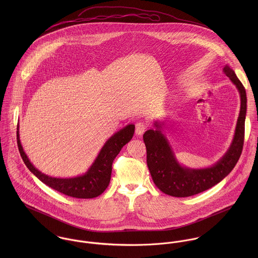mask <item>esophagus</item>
Wrapping results in <instances>:
<instances>
[{
  "label": "esophagus",
  "mask_w": 258,
  "mask_h": 258,
  "mask_svg": "<svg viewBox=\"0 0 258 258\" xmlns=\"http://www.w3.org/2000/svg\"><path fill=\"white\" fill-rule=\"evenodd\" d=\"M146 129H147V124L145 122H143V121H139L135 125V133L138 136L142 135L146 131Z\"/></svg>",
  "instance_id": "esophagus-1"
}]
</instances>
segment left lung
<instances>
[{
    "mask_svg": "<svg viewBox=\"0 0 258 258\" xmlns=\"http://www.w3.org/2000/svg\"><path fill=\"white\" fill-rule=\"evenodd\" d=\"M223 73L236 86L240 95V111L232 142L226 153L214 166L205 169H189L177 161L171 145L162 132V126L155 122L156 129L143 135L147 150V165L155 184L163 192L178 198L190 197L211 188L224 179L236 165L243 148L244 123L246 115V92L234 72L228 67Z\"/></svg>",
    "mask_w": 258,
    "mask_h": 258,
    "instance_id": "8db88e82",
    "label": "left lung"
}]
</instances>
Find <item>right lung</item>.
Here are the masks:
<instances>
[{
	"label": "right lung",
	"instance_id": "obj_1",
	"mask_svg": "<svg viewBox=\"0 0 258 258\" xmlns=\"http://www.w3.org/2000/svg\"><path fill=\"white\" fill-rule=\"evenodd\" d=\"M17 130V142L21 157L28 169L39 181L67 196L76 199H92L100 196L108 186L110 183L112 163L123 146L132 139L135 126L129 124L116 132L106 141L95 161L84 175L69 179L49 177L36 169L22 147L19 125Z\"/></svg>",
	"mask_w": 258,
	"mask_h": 258
}]
</instances>
